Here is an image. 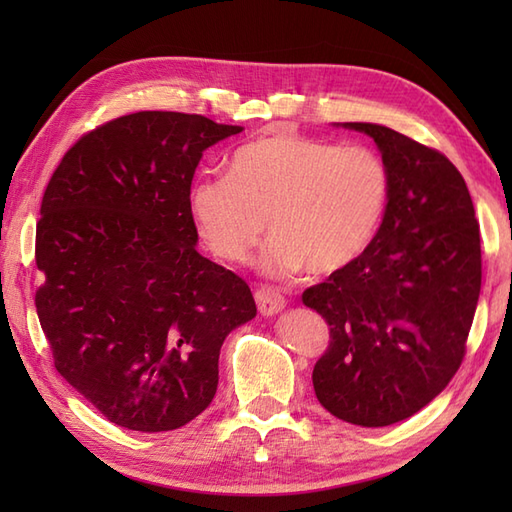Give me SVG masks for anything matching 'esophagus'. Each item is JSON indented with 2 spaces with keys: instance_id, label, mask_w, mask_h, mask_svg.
Instances as JSON below:
<instances>
[{
  "instance_id": "esophagus-1",
  "label": "esophagus",
  "mask_w": 512,
  "mask_h": 512,
  "mask_svg": "<svg viewBox=\"0 0 512 512\" xmlns=\"http://www.w3.org/2000/svg\"><path fill=\"white\" fill-rule=\"evenodd\" d=\"M255 301H257L259 312H262L264 317H275V314H279L286 308V299L273 288H259L255 292Z\"/></svg>"
}]
</instances>
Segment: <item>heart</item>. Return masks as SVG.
Returning <instances> with one entry per match:
<instances>
[{"label":"heart","mask_w":512,"mask_h":512,"mask_svg":"<svg viewBox=\"0 0 512 512\" xmlns=\"http://www.w3.org/2000/svg\"><path fill=\"white\" fill-rule=\"evenodd\" d=\"M387 198L389 171L372 149L277 132L235 149L228 173L195 178L187 204L204 244L231 264L246 262L268 220L262 270L290 277L350 266L376 235Z\"/></svg>","instance_id":"obj_1"}]
</instances>
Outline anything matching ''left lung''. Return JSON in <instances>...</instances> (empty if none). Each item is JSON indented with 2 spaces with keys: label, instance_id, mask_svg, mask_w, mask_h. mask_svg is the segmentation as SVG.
<instances>
[{
  "label": "left lung",
  "instance_id": "obj_1",
  "mask_svg": "<svg viewBox=\"0 0 512 512\" xmlns=\"http://www.w3.org/2000/svg\"><path fill=\"white\" fill-rule=\"evenodd\" d=\"M334 125L374 140L389 198L363 253L303 292L332 339L312 385L339 420L389 427L427 407L458 372L482 286L480 224L464 178L440 151L385 125Z\"/></svg>",
  "mask_w": 512,
  "mask_h": 512
}]
</instances>
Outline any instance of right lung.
Masks as SVG:
<instances>
[{"label": "right lung", "mask_w": 512, "mask_h": 512, "mask_svg": "<svg viewBox=\"0 0 512 512\" xmlns=\"http://www.w3.org/2000/svg\"><path fill=\"white\" fill-rule=\"evenodd\" d=\"M244 127L136 112L83 136L37 224L35 306L54 367L118 427L180 429L211 405L222 343L253 292L198 253L189 187L202 154Z\"/></svg>", "instance_id": "right-lung-1"}]
</instances>
